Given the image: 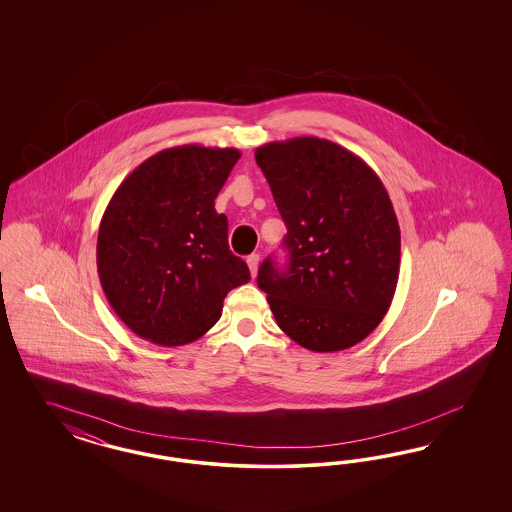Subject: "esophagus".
<instances>
[{
	"label": "esophagus",
	"mask_w": 512,
	"mask_h": 512,
	"mask_svg": "<svg viewBox=\"0 0 512 512\" xmlns=\"http://www.w3.org/2000/svg\"><path fill=\"white\" fill-rule=\"evenodd\" d=\"M259 255L257 253H253V255H249L248 257V266L249 272H251V278H255L257 276V270H259Z\"/></svg>",
	"instance_id": "obj_1"
}]
</instances>
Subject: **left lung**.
<instances>
[{"label": "left lung", "mask_w": 512, "mask_h": 512, "mask_svg": "<svg viewBox=\"0 0 512 512\" xmlns=\"http://www.w3.org/2000/svg\"><path fill=\"white\" fill-rule=\"evenodd\" d=\"M287 234L285 268L257 283L279 328L315 353L364 340L387 315L400 274V225L379 176L330 140L296 137L255 150Z\"/></svg>", "instance_id": "1"}]
</instances>
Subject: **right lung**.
Segmentation results:
<instances>
[{
  "label": "right lung",
  "instance_id": "obj_1",
  "mask_svg": "<svg viewBox=\"0 0 512 512\" xmlns=\"http://www.w3.org/2000/svg\"><path fill=\"white\" fill-rule=\"evenodd\" d=\"M240 155L167 148L112 195L97 234V272L112 310L140 338L167 347L199 340L227 293L248 283V264L229 249L227 217L214 208Z\"/></svg>",
  "mask_w": 512,
  "mask_h": 512
}]
</instances>
